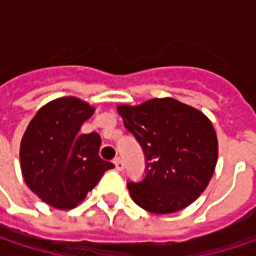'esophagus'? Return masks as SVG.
<instances>
[{"instance_id":"obj_1","label":"esophagus","mask_w":256,"mask_h":256,"mask_svg":"<svg viewBox=\"0 0 256 256\" xmlns=\"http://www.w3.org/2000/svg\"><path fill=\"white\" fill-rule=\"evenodd\" d=\"M114 164H116V169H117V170H123V169H124V162H123L120 157H117V158L114 160Z\"/></svg>"}]
</instances>
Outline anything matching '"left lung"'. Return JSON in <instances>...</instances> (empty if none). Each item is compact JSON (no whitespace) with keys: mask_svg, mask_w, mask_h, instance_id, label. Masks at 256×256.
Listing matches in <instances>:
<instances>
[{"mask_svg":"<svg viewBox=\"0 0 256 256\" xmlns=\"http://www.w3.org/2000/svg\"><path fill=\"white\" fill-rule=\"evenodd\" d=\"M117 111L146 158L144 180L128 185L133 202L151 214H174L190 206L215 172L218 139L212 122L174 98L118 105Z\"/></svg>","mask_w":256,"mask_h":256,"instance_id":"1","label":"left lung"}]
</instances>
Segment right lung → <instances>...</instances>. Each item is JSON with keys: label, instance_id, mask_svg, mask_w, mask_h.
Returning a JSON list of instances; mask_svg holds the SVG:
<instances>
[{"label": "right lung", "instance_id": "obj_1", "mask_svg": "<svg viewBox=\"0 0 256 256\" xmlns=\"http://www.w3.org/2000/svg\"><path fill=\"white\" fill-rule=\"evenodd\" d=\"M94 106L74 98L54 99L38 110L20 142L26 185L44 203L60 210L77 208L114 164L99 156V133H80Z\"/></svg>", "mask_w": 256, "mask_h": 256}]
</instances>
